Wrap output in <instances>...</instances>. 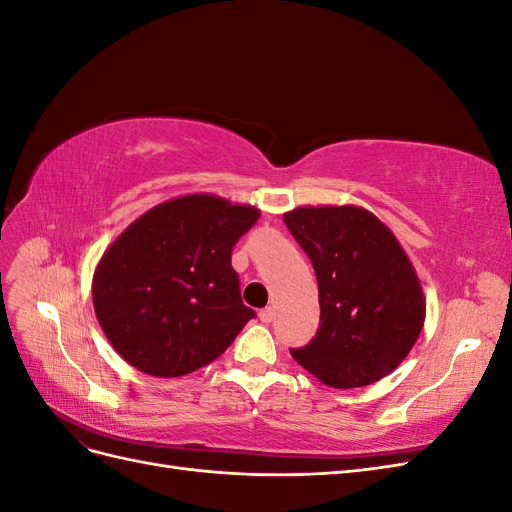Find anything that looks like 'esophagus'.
I'll return each instance as SVG.
<instances>
[{
  "label": "esophagus",
  "instance_id": "obj_1",
  "mask_svg": "<svg viewBox=\"0 0 512 512\" xmlns=\"http://www.w3.org/2000/svg\"><path fill=\"white\" fill-rule=\"evenodd\" d=\"M260 320L262 322H273V318H275V309L273 307H265V309H260Z\"/></svg>",
  "mask_w": 512,
  "mask_h": 512
}]
</instances>
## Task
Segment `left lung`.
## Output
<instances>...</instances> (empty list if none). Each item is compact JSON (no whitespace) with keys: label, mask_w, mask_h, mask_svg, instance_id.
I'll return each instance as SVG.
<instances>
[{"label":"left lung","mask_w":512,"mask_h":512,"mask_svg":"<svg viewBox=\"0 0 512 512\" xmlns=\"http://www.w3.org/2000/svg\"><path fill=\"white\" fill-rule=\"evenodd\" d=\"M318 280L320 324L292 359L333 389L378 382L406 359L425 299L406 252L374 213L299 207L284 215Z\"/></svg>","instance_id":"obj_1"}]
</instances>
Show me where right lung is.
I'll use <instances>...</instances> for the list:
<instances>
[{"label": "right lung", "instance_id": "right-lung-1", "mask_svg": "<svg viewBox=\"0 0 512 512\" xmlns=\"http://www.w3.org/2000/svg\"><path fill=\"white\" fill-rule=\"evenodd\" d=\"M258 209L211 194L168 200L108 247L94 309L113 348L143 374L177 378L209 365L256 318L243 305L232 247Z\"/></svg>", "mask_w": 512, "mask_h": 512}]
</instances>
